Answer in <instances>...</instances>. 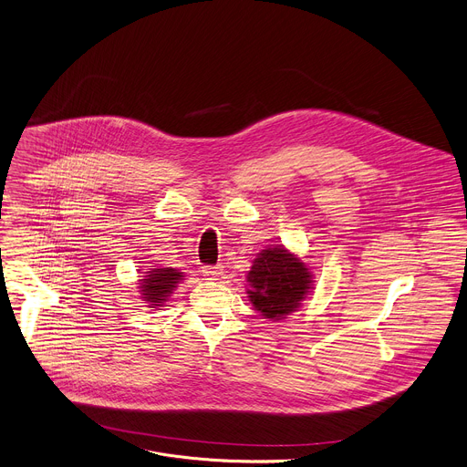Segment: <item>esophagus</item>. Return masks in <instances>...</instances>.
<instances>
[{"mask_svg": "<svg viewBox=\"0 0 467 467\" xmlns=\"http://www.w3.org/2000/svg\"><path fill=\"white\" fill-rule=\"evenodd\" d=\"M223 273V267L218 264V265H203L202 267V275L207 278V280H218Z\"/></svg>", "mask_w": 467, "mask_h": 467, "instance_id": "1", "label": "esophagus"}]
</instances>
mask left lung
Wrapping results in <instances>:
<instances>
[{
    "mask_svg": "<svg viewBox=\"0 0 467 467\" xmlns=\"http://www.w3.org/2000/svg\"><path fill=\"white\" fill-rule=\"evenodd\" d=\"M247 280L249 298L256 311L278 320L300 306L309 289L311 273L284 247H275L258 254Z\"/></svg>",
    "mask_w": 467,
    "mask_h": 467,
    "instance_id": "8db88e82",
    "label": "left lung"
}]
</instances>
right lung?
Returning a JSON list of instances; mask_svg holds the SVG:
<instances>
[{"label": "right lung", "instance_id": "right-lung-1", "mask_svg": "<svg viewBox=\"0 0 467 467\" xmlns=\"http://www.w3.org/2000/svg\"><path fill=\"white\" fill-rule=\"evenodd\" d=\"M182 280V273L176 269H152L145 275L141 280V291L147 302H152L150 306H160L165 302V298L172 293L176 284Z\"/></svg>", "mask_w": 467, "mask_h": 467}]
</instances>
